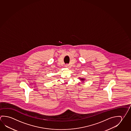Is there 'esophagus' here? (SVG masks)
Returning a JSON list of instances; mask_svg holds the SVG:
<instances>
[{
  "label": "esophagus",
  "mask_w": 131,
  "mask_h": 131,
  "mask_svg": "<svg viewBox=\"0 0 131 131\" xmlns=\"http://www.w3.org/2000/svg\"><path fill=\"white\" fill-rule=\"evenodd\" d=\"M65 67L67 68H69L70 66H69V65H65Z\"/></svg>",
  "instance_id": "obj_1"
}]
</instances>
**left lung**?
Returning <instances> with one entry per match:
<instances>
[{"label":"left lung","instance_id":"left-lung-1","mask_svg":"<svg viewBox=\"0 0 131 131\" xmlns=\"http://www.w3.org/2000/svg\"><path fill=\"white\" fill-rule=\"evenodd\" d=\"M79 78V79H80L81 81H83V82H84V80H85V79H84V78H80V77Z\"/></svg>","mask_w":131,"mask_h":131}]
</instances>
